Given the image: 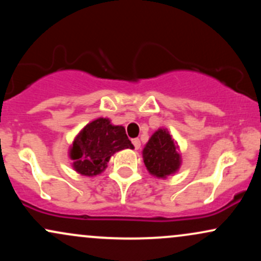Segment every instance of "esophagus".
<instances>
[{
  "instance_id": "34e87169",
  "label": "esophagus",
  "mask_w": 261,
  "mask_h": 261,
  "mask_svg": "<svg viewBox=\"0 0 261 261\" xmlns=\"http://www.w3.org/2000/svg\"><path fill=\"white\" fill-rule=\"evenodd\" d=\"M133 145L135 146V149H139L141 147V141L139 139H134Z\"/></svg>"
}]
</instances>
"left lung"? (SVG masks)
<instances>
[{
	"label": "left lung",
	"mask_w": 261,
	"mask_h": 261,
	"mask_svg": "<svg viewBox=\"0 0 261 261\" xmlns=\"http://www.w3.org/2000/svg\"><path fill=\"white\" fill-rule=\"evenodd\" d=\"M142 157L148 173L155 178L166 179L178 172L181 166L179 146L164 127L152 135L143 148Z\"/></svg>",
	"instance_id": "left-lung-1"
}]
</instances>
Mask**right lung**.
<instances>
[{
  "label": "right lung",
  "mask_w": 261,
  "mask_h": 261,
  "mask_svg": "<svg viewBox=\"0 0 261 261\" xmlns=\"http://www.w3.org/2000/svg\"><path fill=\"white\" fill-rule=\"evenodd\" d=\"M125 148L134 149L125 127L113 125L108 118H98L77 134L68 155L79 174L94 176L106 170L114 153Z\"/></svg>",
  "instance_id": "right-lung-1"
}]
</instances>
